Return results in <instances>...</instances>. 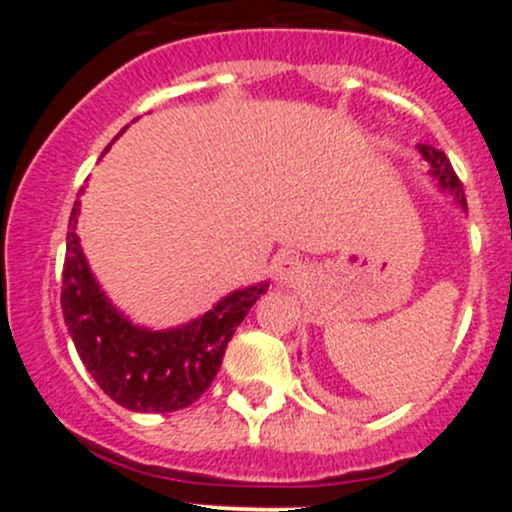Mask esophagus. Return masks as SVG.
Wrapping results in <instances>:
<instances>
[{
    "instance_id": "esophagus-1",
    "label": "esophagus",
    "mask_w": 512,
    "mask_h": 512,
    "mask_svg": "<svg viewBox=\"0 0 512 512\" xmlns=\"http://www.w3.org/2000/svg\"><path fill=\"white\" fill-rule=\"evenodd\" d=\"M309 275L307 265L297 257H280L275 262V280L277 285H299Z\"/></svg>"
}]
</instances>
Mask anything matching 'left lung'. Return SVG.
Instances as JSON below:
<instances>
[{"mask_svg": "<svg viewBox=\"0 0 512 512\" xmlns=\"http://www.w3.org/2000/svg\"><path fill=\"white\" fill-rule=\"evenodd\" d=\"M418 153H421L423 160L428 163V175L436 180L438 188L446 190V193L453 198V203H456L458 208L466 213L468 208H466V195H463V185H461V180H458V175L453 173L451 160L446 158V153L438 151V148H433V146H426V143H421V146H418Z\"/></svg>", "mask_w": 512, "mask_h": 512, "instance_id": "left-lung-1", "label": "left lung"}]
</instances>
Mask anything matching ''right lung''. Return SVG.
I'll use <instances>...</instances> for the list:
<instances>
[{
  "label": "right lung",
  "mask_w": 512,
  "mask_h": 512,
  "mask_svg": "<svg viewBox=\"0 0 512 512\" xmlns=\"http://www.w3.org/2000/svg\"><path fill=\"white\" fill-rule=\"evenodd\" d=\"M79 213L81 203L76 200L66 232L61 280V309L76 352L103 394L123 409L141 414L185 409L213 384L227 342L270 282L235 289L213 304V309L178 327H141L96 282L76 235Z\"/></svg>",
  "instance_id": "obj_1"
}]
</instances>
